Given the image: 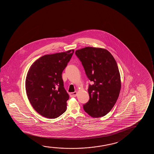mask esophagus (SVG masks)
<instances>
[{
    "instance_id": "esophagus-1",
    "label": "esophagus",
    "mask_w": 154,
    "mask_h": 154,
    "mask_svg": "<svg viewBox=\"0 0 154 154\" xmlns=\"http://www.w3.org/2000/svg\"><path fill=\"white\" fill-rule=\"evenodd\" d=\"M77 95V92H74V93H70V97H75Z\"/></svg>"
}]
</instances>
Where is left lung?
Instances as JSON below:
<instances>
[{
  "instance_id": "obj_1",
  "label": "left lung",
  "mask_w": 154,
  "mask_h": 154,
  "mask_svg": "<svg viewBox=\"0 0 154 154\" xmlns=\"http://www.w3.org/2000/svg\"><path fill=\"white\" fill-rule=\"evenodd\" d=\"M85 72L93 84L89 85V101L85 111L93 117L104 116L114 107L121 88L118 66L112 54L105 49L85 47L75 51Z\"/></svg>"
}]
</instances>
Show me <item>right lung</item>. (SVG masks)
Instances as JSON below:
<instances>
[{"label":"right lung","mask_w":154,"mask_h":154,"mask_svg":"<svg viewBox=\"0 0 154 154\" xmlns=\"http://www.w3.org/2000/svg\"><path fill=\"white\" fill-rule=\"evenodd\" d=\"M74 50L43 56L28 72L26 91L34 109L47 118L58 117L66 110L69 96L63 86L62 72Z\"/></svg>","instance_id":"1"}]
</instances>
